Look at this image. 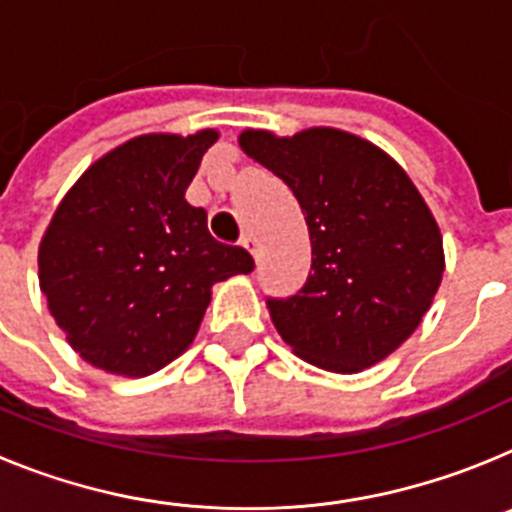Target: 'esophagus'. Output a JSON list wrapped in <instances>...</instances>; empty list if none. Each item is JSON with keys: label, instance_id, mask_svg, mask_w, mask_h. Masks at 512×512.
<instances>
[{"label": "esophagus", "instance_id": "esophagus-1", "mask_svg": "<svg viewBox=\"0 0 512 512\" xmlns=\"http://www.w3.org/2000/svg\"><path fill=\"white\" fill-rule=\"evenodd\" d=\"M241 246L246 248L248 253H251L253 259H259V243H256V238H253V235H248V233L243 235V238H241Z\"/></svg>", "mask_w": 512, "mask_h": 512}]
</instances>
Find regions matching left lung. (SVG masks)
I'll list each match as a JSON object with an SVG mask.
<instances>
[{
  "label": "left lung",
  "mask_w": 512,
  "mask_h": 512,
  "mask_svg": "<svg viewBox=\"0 0 512 512\" xmlns=\"http://www.w3.org/2000/svg\"><path fill=\"white\" fill-rule=\"evenodd\" d=\"M238 146L292 189L310 233L305 287L266 302L279 336L325 372L387 359L431 310L446 266L423 194L390 153L346 130H243Z\"/></svg>",
  "instance_id": "1"
}]
</instances>
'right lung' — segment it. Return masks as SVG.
<instances>
[{
    "instance_id": "right-lung-1",
    "label": "right lung",
    "mask_w": 512,
    "mask_h": 512,
    "mask_svg": "<svg viewBox=\"0 0 512 512\" xmlns=\"http://www.w3.org/2000/svg\"><path fill=\"white\" fill-rule=\"evenodd\" d=\"M217 130L148 133L97 158L45 228L40 292L76 354L117 377H148L192 346L212 284L253 271L217 243L184 194Z\"/></svg>"
}]
</instances>
